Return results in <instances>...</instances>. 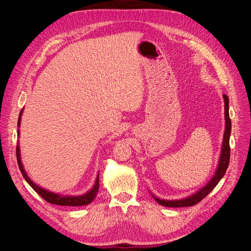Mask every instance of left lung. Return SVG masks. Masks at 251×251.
Here are the masks:
<instances>
[{"mask_svg":"<svg viewBox=\"0 0 251 251\" xmlns=\"http://www.w3.org/2000/svg\"><path fill=\"white\" fill-rule=\"evenodd\" d=\"M224 98V104H225V131H224V136H223V142H222V149H221V154H220V159H219V163L217 166L216 173L214 174L212 178L207 182L206 185H204L202 188H200L198 192H196L195 194L191 195L189 197H186L184 199H180V200H163V199H159L156 198L155 196L154 199L160 204L163 205V206L166 207H186V206H193V205H196L197 203H199L201 200H203L205 197H206L212 189H214L217 184L219 183V181L223 178L225 175V172L228 168L229 164V158H230V148H229V137H230V132H231V121L229 118V100L227 95H223Z\"/></svg>","mask_w":251,"mask_h":251,"instance_id":"8db88e82","label":"left lung"}]
</instances>
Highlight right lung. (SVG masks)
I'll return each mask as SVG.
<instances>
[{"label": "right lung", "mask_w": 251, "mask_h": 251, "mask_svg": "<svg viewBox=\"0 0 251 251\" xmlns=\"http://www.w3.org/2000/svg\"><path fill=\"white\" fill-rule=\"evenodd\" d=\"M23 114V110L20 113V117L18 120V126L21 125V116ZM18 135L20 136V130H18ZM17 159H18V164H19V169L23 175V177L25 178V180L28 182V184L31 186L34 191L39 194L43 199L46 200L47 202L51 204H55V205H62V206H82V205H88L89 203L92 202L95 198V196L97 195L98 192V187H100V173L97 175V178L95 180L94 186L90 189L89 192L86 194L80 195V196H62L59 194H55L47 191L37 184H35L34 182L28 177V175L23 166V163L21 161V154H20V146L18 143L17 146Z\"/></svg>", "instance_id": "obj_1"}]
</instances>
